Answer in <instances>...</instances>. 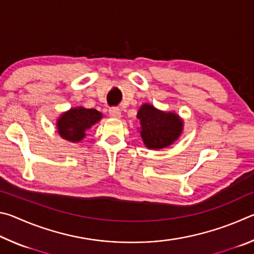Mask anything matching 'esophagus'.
Masks as SVG:
<instances>
[{"label": "esophagus", "instance_id": "obj_1", "mask_svg": "<svg viewBox=\"0 0 254 254\" xmlns=\"http://www.w3.org/2000/svg\"><path fill=\"white\" fill-rule=\"evenodd\" d=\"M109 113L112 118H115V119L121 118V110H120L119 107H111L109 110Z\"/></svg>", "mask_w": 254, "mask_h": 254}]
</instances>
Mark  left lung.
Returning a JSON list of instances; mask_svg holds the SVG:
<instances>
[{
  "label": "left lung",
  "instance_id": "8db88e82",
  "mask_svg": "<svg viewBox=\"0 0 254 254\" xmlns=\"http://www.w3.org/2000/svg\"><path fill=\"white\" fill-rule=\"evenodd\" d=\"M140 120V134L143 143L149 149L169 147L183 132L184 122L173 112H163L151 104H143L137 112Z\"/></svg>",
  "mask_w": 254,
  "mask_h": 254
}]
</instances>
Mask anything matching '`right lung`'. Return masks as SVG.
<instances>
[{
	"mask_svg": "<svg viewBox=\"0 0 254 254\" xmlns=\"http://www.w3.org/2000/svg\"><path fill=\"white\" fill-rule=\"evenodd\" d=\"M102 113L95 109L74 107L60 115L57 121V130L63 139L70 142H79L86 135V130L91 128L102 119Z\"/></svg>",
	"mask_w": 254,
	"mask_h": 254,
	"instance_id": "right-lung-1",
	"label": "right lung"
}]
</instances>
